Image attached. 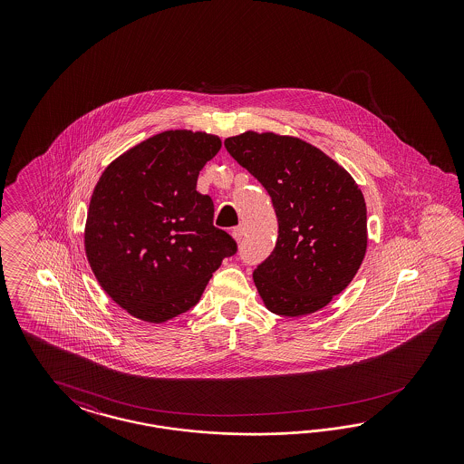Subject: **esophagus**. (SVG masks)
<instances>
[{
    "label": "esophagus",
    "instance_id": "34e87169",
    "mask_svg": "<svg viewBox=\"0 0 464 464\" xmlns=\"http://www.w3.org/2000/svg\"><path fill=\"white\" fill-rule=\"evenodd\" d=\"M243 235H245V231H243V226H237V227H233V231H231V237L237 239L238 243H241V239H243Z\"/></svg>",
    "mask_w": 464,
    "mask_h": 464
}]
</instances>
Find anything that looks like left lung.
Returning a JSON list of instances; mask_svg holds the SVG:
<instances>
[{
    "mask_svg": "<svg viewBox=\"0 0 464 464\" xmlns=\"http://www.w3.org/2000/svg\"><path fill=\"white\" fill-rule=\"evenodd\" d=\"M225 146L266 187L277 214L276 248L253 272L264 304L282 316L324 308L364 260L367 212L359 185L299 138L246 130Z\"/></svg>",
    "mask_w": 464,
    "mask_h": 464,
    "instance_id": "1",
    "label": "left lung"
}]
</instances>
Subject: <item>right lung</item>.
<instances>
[{
    "mask_svg": "<svg viewBox=\"0 0 464 464\" xmlns=\"http://www.w3.org/2000/svg\"><path fill=\"white\" fill-rule=\"evenodd\" d=\"M221 140L187 129L142 140L103 169L90 198L84 252L102 289L138 320L163 324L196 306L237 241L212 225L198 171Z\"/></svg>",
    "mask_w": 464,
    "mask_h": 464,
    "instance_id": "obj_1",
    "label": "right lung"
}]
</instances>
